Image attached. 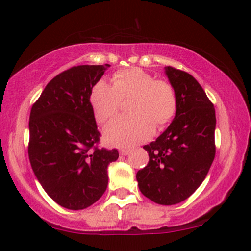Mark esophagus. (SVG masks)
<instances>
[{"label":"esophagus","instance_id":"esophagus-1","mask_svg":"<svg viewBox=\"0 0 251 251\" xmlns=\"http://www.w3.org/2000/svg\"><path fill=\"white\" fill-rule=\"evenodd\" d=\"M129 151H129V149L122 148V149H120V151H119V154L123 155V156H126V155L129 154Z\"/></svg>","mask_w":251,"mask_h":251}]
</instances>
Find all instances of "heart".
Wrapping results in <instances>:
<instances>
[{"instance_id":"b5f03b06","label":"heart","mask_w":251,"mask_h":251,"mask_svg":"<svg viewBox=\"0 0 251 251\" xmlns=\"http://www.w3.org/2000/svg\"><path fill=\"white\" fill-rule=\"evenodd\" d=\"M127 98L126 109L131 115L115 119L104 128V138L112 146L132 147L147 140L154 126L164 128L176 115V91L169 82L154 80L153 75L140 68H127L112 75L111 85L100 80L91 89L89 100L97 123L113 118L120 100Z\"/></svg>"}]
</instances>
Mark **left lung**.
I'll return each mask as SVG.
<instances>
[{"instance_id": "8db88e82", "label": "left lung", "mask_w": 251, "mask_h": 251, "mask_svg": "<svg viewBox=\"0 0 251 251\" xmlns=\"http://www.w3.org/2000/svg\"><path fill=\"white\" fill-rule=\"evenodd\" d=\"M176 91L175 118L156 140L144 146L149 162L136 173L142 195L160 205L189 198L205 179L215 155V110L189 73L164 67Z\"/></svg>"}]
</instances>
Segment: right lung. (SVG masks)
Segmentation results:
<instances>
[{"instance_id":"right-lung-1","label":"right lung","mask_w":251,"mask_h":251,"mask_svg":"<svg viewBox=\"0 0 251 251\" xmlns=\"http://www.w3.org/2000/svg\"><path fill=\"white\" fill-rule=\"evenodd\" d=\"M110 65L77 66L49 82L30 113L28 158L38 182L62 207L83 210L105 192L117 149L97 148L90 91Z\"/></svg>"}]
</instances>
